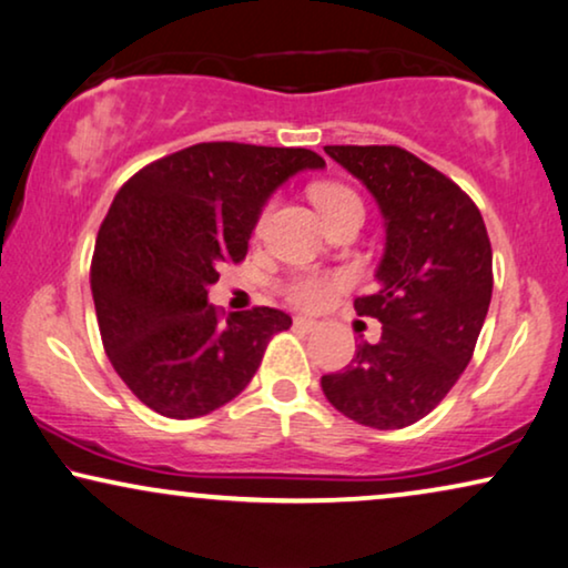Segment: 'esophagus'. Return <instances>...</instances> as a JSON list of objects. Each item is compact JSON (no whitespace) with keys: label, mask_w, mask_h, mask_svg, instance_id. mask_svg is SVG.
<instances>
[{"label":"esophagus","mask_w":568,"mask_h":568,"mask_svg":"<svg viewBox=\"0 0 568 568\" xmlns=\"http://www.w3.org/2000/svg\"><path fill=\"white\" fill-rule=\"evenodd\" d=\"M293 324H296L298 329H306V332H312V329L320 327V322L312 320V316H296V320H293Z\"/></svg>","instance_id":"34e87169"}]
</instances>
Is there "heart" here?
<instances>
[{
	"label": "heart",
	"mask_w": 568,
	"mask_h": 568,
	"mask_svg": "<svg viewBox=\"0 0 568 568\" xmlns=\"http://www.w3.org/2000/svg\"><path fill=\"white\" fill-rule=\"evenodd\" d=\"M312 196H314V205L320 207V213L324 217L337 213V210L343 207L361 205V200L355 196V192L339 184H316L312 189ZM264 217H267V210H264L262 221ZM335 285H337V277L324 275V272H301V275L291 280L285 291H288V298L296 301L298 306L316 308L329 298V293L335 291Z\"/></svg>",
	"instance_id": "obj_1"
}]
</instances>
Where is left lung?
Returning a JSON list of instances; mask_svg holds the SVG:
<instances>
[{
  "label": "left lung",
  "instance_id": "obj_1",
  "mask_svg": "<svg viewBox=\"0 0 568 568\" xmlns=\"http://www.w3.org/2000/svg\"><path fill=\"white\" fill-rule=\"evenodd\" d=\"M332 161L372 192L384 217L379 288L355 298L382 322L322 392L347 418L405 428L447 397L473 358L494 291V254L475 202L455 181L395 145H327Z\"/></svg>",
  "mask_w": 568,
  "mask_h": 568
}]
</instances>
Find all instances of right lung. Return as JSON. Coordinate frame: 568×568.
Here are the masks:
<instances>
[{
  "instance_id": "obj_1",
  "label": "right lung",
  "mask_w": 568,
  "mask_h": 568,
  "mask_svg": "<svg viewBox=\"0 0 568 568\" xmlns=\"http://www.w3.org/2000/svg\"><path fill=\"white\" fill-rule=\"evenodd\" d=\"M304 148L202 142L134 173L98 231L90 291L111 366L165 418L231 403L291 316L270 306L221 320L207 301L223 262H241L264 205L301 171Z\"/></svg>"
}]
</instances>
